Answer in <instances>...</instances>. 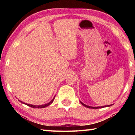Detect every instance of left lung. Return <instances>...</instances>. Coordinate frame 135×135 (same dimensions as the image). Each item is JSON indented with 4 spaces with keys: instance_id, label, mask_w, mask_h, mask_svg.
<instances>
[{
    "instance_id": "obj_1",
    "label": "left lung",
    "mask_w": 135,
    "mask_h": 135,
    "mask_svg": "<svg viewBox=\"0 0 135 135\" xmlns=\"http://www.w3.org/2000/svg\"><path fill=\"white\" fill-rule=\"evenodd\" d=\"M80 103L83 105V106L87 107V108H93V109H97V108H104V107H110L111 105H113V104H111V105H105V106H101V107H91V106H89V105H87L83 104V102H81V101Z\"/></svg>"
}]
</instances>
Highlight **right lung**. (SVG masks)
Returning <instances> with one entry per match:
<instances>
[{
  "label": "right lung",
  "instance_id": "add662e5",
  "mask_svg": "<svg viewBox=\"0 0 135 135\" xmlns=\"http://www.w3.org/2000/svg\"><path fill=\"white\" fill-rule=\"evenodd\" d=\"M55 97V96L53 99H52L49 102H48V103L46 104H45V105H34L28 104L25 103V102H22V101H21V100H19V101H20V102H21V103H22V104H25V105H28V106L30 107H32V108H45V107H47V106L50 105H51V104L52 103V102H53L54 100Z\"/></svg>",
  "mask_w": 135,
  "mask_h": 135
}]
</instances>
